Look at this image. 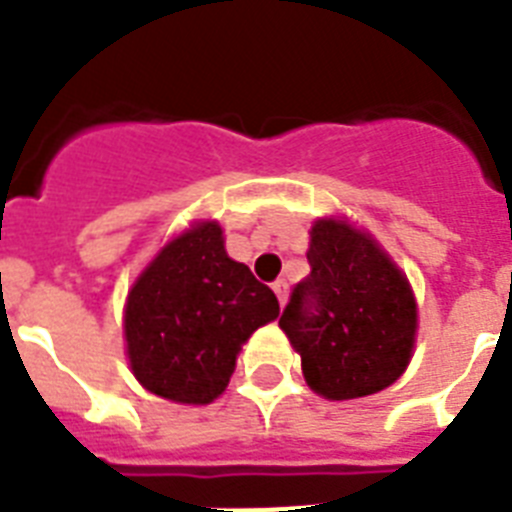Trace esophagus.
<instances>
[{"label":"esophagus","mask_w":512,"mask_h":512,"mask_svg":"<svg viewBox=\"0 0 512 512\" xmlns=\"http://www.w3.org/2000/svg\"><path fill=\"white\" fill-rule=\"evenodd\" d=\"M287 289H289V284L284 279L273 281V292H276V297H279V303H284V300H287Z\"/></svg>","instance_id":"1"}]
</instances>
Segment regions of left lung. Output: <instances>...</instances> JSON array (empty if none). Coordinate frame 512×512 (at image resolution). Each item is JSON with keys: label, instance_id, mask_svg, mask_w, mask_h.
<instances>
[{"label": "left lung", "instance_id": "1", "mask_svg": "<svg viewBox=\"0 0 512 512\" xmlns=\"http://www.w3.org/2000/svg\"><path fill=\"white\" fill-rule=\"evenodd\" d=\"M308 265L279 319L308 385L332 401L388 388L414 348L417 305L406 276L342 220L313 225Z\"/></svg>", "mask_w": 512, "mask_h": 512}]
</instances>
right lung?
I'll return each instance as SVG.
<instances>
[{"mask_svg": "<svg viewBox=\"0 0 512 512\" xmlns=\"http://www.w3.org/2000/svg\"><path fill=\"white\" fill-rule=\"evenodd\" d=\"M279 316V300L225 255L217 223L172 239L127 297L124 335L135 377L180 404H209L231 380L236 353Z\"/></svg>", "mask_w": 512, "mask_h": 512, "instance_id": "1", "label": "right lung"}]
</instances>
